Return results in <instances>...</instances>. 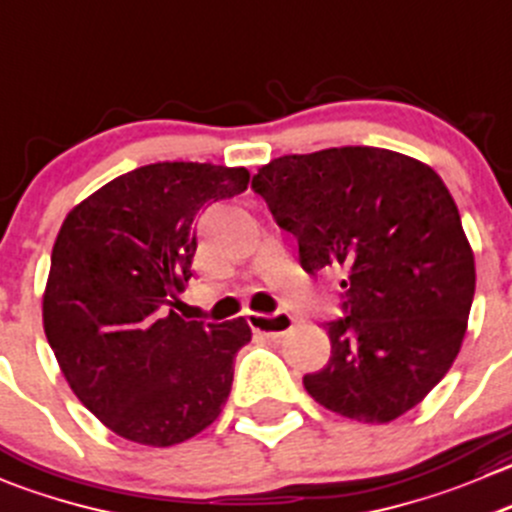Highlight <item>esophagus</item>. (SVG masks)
<instances>
[{"mask_svg":"<svg viewBox=\"0 0 512 512\" xmlns=\"http://www.w3.org/2000/svg\"><path fill=\"white\" fill-rule=\"evenodd\" d=\"M247 322L255 332L265 337H280L292 330L295 320L287 312H275V315H265V312H247Z\"/></svg>","mask_w":512,"mask_h":512,"instance_id":"esophagus-1","label":"esophagus"}]
</instances>
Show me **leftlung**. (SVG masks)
I'll return each mask as SVG.
<instances>
[{
	"label": "left lung",
	"mask_w": 512,
	"mask_h": 512,
	"mask_svg": "<svg viewBox=\"0 0 512 512\" xmlns=\"http://www.w3.org/2000/svg\"><path fill=\"white\" fill-rule=\"evenodd\" d=\"M252 190L300 247L302 270L342 272L330 360L302 377L337 415L390 423L438 385L463 345L475 260L433 167L380 147H330L260 167Z\"/></svg>",
	"instance_id": "1"
}]
</instances>
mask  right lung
<instances>
[{
	"label": "right lung",
	"mask_w": 512,
	"mask_h": 512,
	"mask_svg": "<svg viewBox=\"0 0 512 512\" xmlns=\"http://www.w3.org/2000/svg\"><path fill=\"white\" fill-rule=\"evenodd\" d=\"M245 167L157 162L79 202L52 250L42 317L79 403L132 443L170 448L227 403L245 317L182 320L197 215L247 190Z\"/></svg>",
	"instance_id": "obj_1"
}]
</instances>
